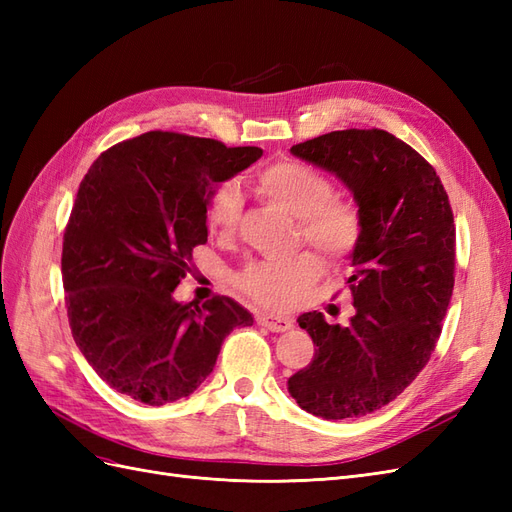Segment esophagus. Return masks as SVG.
Returning <instances> with one entry per match:
<instances>
[{"instance_id":"obj_1","label":"esophagus","mask_w":512,"mask_h":512,"mask_svg":"<svg viewBox=\"0 0 512 512\" xmlns=\"http://www.w3.org/2000/svg\"><path fill=\"white\" fill-rule=\"evenodd\" d=\"M256 322L260 324V327H265L273 333H284L292 327V320L290 318H284V316H273V314H258L256 316Z\"/></svg>"}]
</instances>
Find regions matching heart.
Listing matches in <instances>:
<instances>
[{"instance_id": "obj_1", "label": "heart", "mask_w": 512, "mask_h": 512, "mask_svg": "<svg viewBox=\"0 0 512 512\" xmlns=\"http://www.w3.org/2000/svg\"><path fill=\"white\" fill-rule=\"evenodd\" d=\"M254 185L267 198L299 218V241L322 258L346 262L363 239V211L356 200L335 194L333 181L318 168L277 160L260 168ZM243 194L235 181L215 185L207 200V224L220 237H232L241 224ZM320 275L312 254H299L286 262H254L239 275V290L256 305L271 312H286L305 288Z\"/></svg>"}]
</instances>
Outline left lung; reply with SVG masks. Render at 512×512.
Returning a JSON list of instances; mask_svg holds the SVG:
<instances>
[{"mask_svg": "<svg viewBox=\"0 0 512 512\" xmlns=\"http://www.w3.org/2000/svg\"><path fill=\"white\" fill-rule=\"evenodd\" d=\"M290 151L342 179L365 226L348 277L356 314L348 327L299 316L316 354L288 391L316 416L359 418L404 393L436 350L455 286L453 209L436 168L386 130H337Z\"/></svg>", "mask_w": 512, "mask_h": 512, "instance_id": "8db88e82", "label": "left lung"}]
</instances>
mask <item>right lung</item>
<instances>
[{"mask_svg":"<svg viewBox=\"0 0 512 512\" xmlns=\"http://www.w3.org/2000/svg\"><path fill=\"white\" fill-rule=\"evenodd\" d=\"M260 156L153 130L89 166L64 230L61 280L74 342L111 389L147 406L188 397L226 335L254 322L230 297L183 305L173 290L207 243L211 185Z\"/></svg>","mask_w":512,"mask_h":512,"instance_id":"add662e5","label":"right lung"}]
</instances>
